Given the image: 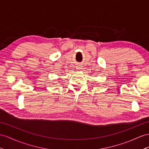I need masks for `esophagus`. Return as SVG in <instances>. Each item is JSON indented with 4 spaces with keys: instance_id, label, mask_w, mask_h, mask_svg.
<instances>
[{
    "instance_id": "34e87169",
    "label": "esophagus",
    "mask_w": 149,
    "mask_h": 149,
    "mask_svg": "<svg viewBox=\"0 0 149 149\" xmlns=\"http://www.w3.org/2000/svg\"><path fill=\"white\" fill-rule=\"evenodd\" d=\"M76 68H77V69H78V70H81L82 69V66L78 65V66L76 67Z\"/></svg>"
}]
</instances>
